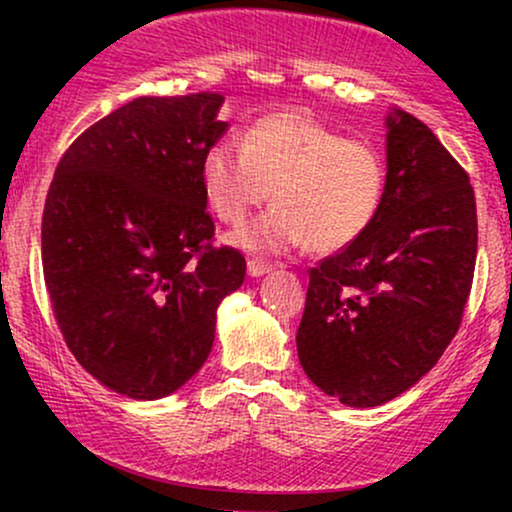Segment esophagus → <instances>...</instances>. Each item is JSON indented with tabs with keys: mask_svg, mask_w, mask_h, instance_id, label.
<instances>
[{
	"mask_svg": "<svg viewBox=\"0 0 512 512\" xmlns=\"http://www.w3.org/2000/svg\"><path fill=\"white\" fill-rule=\"evenodd\" d=\"M272 269V264L264 262V260H248V274L250 276H262Z\"/></svg>",
	"mask_w": 512,
	"mask_h": 512,
	"instance_id": "1",
	"label": "esophagus"
}]
</instances>
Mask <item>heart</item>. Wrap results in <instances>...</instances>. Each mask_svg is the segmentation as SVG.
Wrapping results in <instances>:
<instances>
[{"mask_svg":"<svg viewBox=\"0 0 512 512\" xmlns=\"http://www.w3.org/2000/svg\"><path fill=\"white\" fill-rule=\"evenodd\" d=\"M385 185L375 146L298 113L260 117L243 149L216 142L202 158L204 199L223 223L240 226L272 192L276 207L233 236L248 250L349 248L378 219Z\"/></svg>","mask_w":512,"mask_h":512,"instance_id":"obj_1","label":"heart"}]
</instances>
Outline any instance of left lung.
Returning <instances> with one entry per match:
<instances>
[{"label": "left lung", "instance_id": "1", "mask_svg": "<svg viewBox=\"0 0 512 512\" xmlns=\"http://www.w3.org/2000/svg\"><path fill=\"white\" fill-rule=\"evenodd\" d=\"M387 185L361 240L310 269L296 334L313 383L346 407L390 402L460 330L477 262L469 175L424 122L387 115Z\"/></svg>", "mask_w": 512, "mask_h": 512}]
</instances>
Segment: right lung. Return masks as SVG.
<instances>
[{
  "label": "right lung",
  "mask_w": 512,
  "mask_h": 512,
  "mask_svg": "<svg viewBox=\"0 0 512 512\" xmlns=\"http://www.w3.org/2000/svg\"><path fill=\"white\" fill-rule=\"evenodd\" d=\"M223 96L134 98L64 151L43 211V274L76 361L108 390L158 399L207 361L245 257L214 248L202 158Z\"/></svg>",
  "instance_id": "add662e5"
}]
</instances>
